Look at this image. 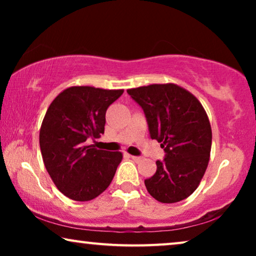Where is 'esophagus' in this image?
<instances>
[{
	"label": "esophagus",
	"instance_id": "34e87169",
	"mask_svg": "<svg viewBox=\"0 0 256 256\" xmlns=\"http://www.w3.org/2000/svg\"><path fill=\"white\" fill-rule=\"evenodd\" d=\"M128 157H130L132 160H136V162H138V160H141V157H138V156H132V155H128Z\"/></svg>",
	"mask_w": 256,
	"mask_h": 256
}]
</instances>
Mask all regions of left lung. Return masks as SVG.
Segmentation results:
<instances>
[{
  "mask_svg": "<svg viewBox=\"0 0 256 256\" xmlns=\"http://www.w3.org/2000/svg\"><path fill=\"white\" fill-rule=\"evenodd\" d=\"M144 110L149 136L166 152L144 180L152 197L172 204L194 192L208 166L212 129L199 100L176 84H152L127 90Z\"/></svg>",
  "mask_w": 256,
  "mask_h": 256,
  "instance_id": "1",
  "label": "left lung"
}]
</instances>
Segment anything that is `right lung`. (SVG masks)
<instances>
[{
    "mask_svg": "<svg viewBox=\"0 0 256 256\" xmlns=\"http://www.w3.org/2000/svg\"><path fill=\"white\" fill-rule=\"evenodd\" d=\"M124 90L72 86L48 106L40 130L44 166L62 194L76 202L96 198L110 186L122 152L88 144L104 132L106 110Z\"/></svg>",
    "mask_w": 256,
    "mask_h": 256,
    "instance_id": "1",
    "label": "right lung"
}]
</instances>
